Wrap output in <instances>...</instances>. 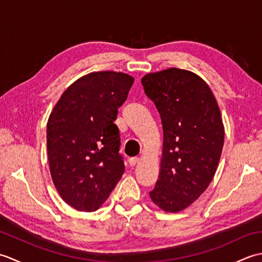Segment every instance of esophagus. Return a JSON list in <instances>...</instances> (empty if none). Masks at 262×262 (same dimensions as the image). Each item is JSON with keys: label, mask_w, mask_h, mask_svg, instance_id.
<instances>
[{"label": "esophagus", "mask_w": 262, "mask_h": 262, "mask_svg": "<svg viewBox=\"0 0 262 262\" xmlns=\"http://www.w3.org/2000/svg\"><path fill=\"white\" fill-rule=\"evenodd\" d=\"M138 162H140V159H137V158H130L129 160H128V164H129L130 166H135Z\"/></svg>", "instance_id": "obj_1"}]
</instances>
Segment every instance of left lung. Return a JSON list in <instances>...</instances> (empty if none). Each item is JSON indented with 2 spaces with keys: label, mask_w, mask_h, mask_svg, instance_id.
Listing matches in <instances>:
<instances>
[{
  "label": "left lung",
  "mask_w": 262,
  "mask_h": 262,
  "mask_svg": "<svg viewBox=\"0 0 262 262\" xmlns=\"http://www.w3.org/2000/svg\"><path fill=\"white\" fill-rule=\"evenodd\" d=\"M142 84L163 127L160 174L149 197L162 210L178 213L198 199L215 176L224 144L221 111L207 83L190 71L149 73Z\"/></svg>",
  "instance_id": "left-lung-1"
}]
</instances>
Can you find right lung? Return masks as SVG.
<instances>
[{"label":"right lung","instance_id":"obj_1","mask_svg":"<svg viewBox=\"0 0 262 262\" xmlns=\"http://www.w3.org/2000/svg\"><path fill=\"white\" fill-rule=\"evenodd\" d=\"M134 77L93 72L71 84L47 122V152L59 196L81 211L97 210L125 172L114 124Z\"/></svg>","mask_w":262,"mask_h":262}]
</instances>
